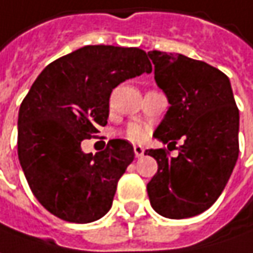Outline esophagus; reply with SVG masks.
<instances>
[{"mask_svg": "<svg viewBox=\"0 0 253 253\" xmlns=\"http://www.w3.org/2000/svg\"><path fill=\"white\" fill-rule=\"evenodd\" d=\"M134 154H136V157H141V156H144V147L143 146H134Z\"/></svg>", "mask_w": 253, "mask_h": 253, "instance_id": "obj_1", "label": "esophagus"}]
</instances>
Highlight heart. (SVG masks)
I'll return each instance as SVG.
<instances>
[{
	"instance_id": "heart-1",
	"label": "heart",
	"mask_w": 253,
	"mask_h": 253,
	"mask_svg": "<svg viewBox=\"0 0 253 253\" xmlns=\"http://www.w3.org/2000/svg\"><path fill=\"white\" fill-rule=\"evenodd\" d=\"M148 127L138 123V122H131L126 127V136L131 141H143L147 137Z\"/></svg>"
}]
</instances>
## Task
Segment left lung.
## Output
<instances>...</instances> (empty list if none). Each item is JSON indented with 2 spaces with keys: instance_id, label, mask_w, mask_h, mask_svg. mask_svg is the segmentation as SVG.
<instances>
[{
  "instance_id": "1",
  "label": "left lung",
  "mask_w": 253,
  "mask_h": 253,
  "mask_svg": "<svg viewBox=\"0 0 253 253\" xmlns=\"http://www.w3.org/2000/svg\"><path fill=\"white\" fill-rule=\"evenodd\" d=\"M154 79L170 109L154 137L175 147L146 150L159 170L147 184L156 212L182 219L207 211L224 191L239 154V110L225 73L181 53L150 50Z\"/></svg>"
}]
</instances>
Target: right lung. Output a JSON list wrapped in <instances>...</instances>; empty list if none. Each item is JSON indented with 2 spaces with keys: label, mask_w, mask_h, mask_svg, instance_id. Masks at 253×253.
<instances>
[{
  "label": "right lung",
  "mask_w": 253,
  "mask_h": 253,
  "mask_svg": "<svg viewBox=\"0 0 253 253\" xmlns=\"http://www.w3.org/2000/svg\"><path fill=\"white\" fill-rule=\"evenodd\" d=\"M151 72L138 48L87 45L49 63L22 100L18 159L29 188L50 214L87 224L110 210L117 182L134 160L122 138L84 154L81 143L107 125L112 90Z\"/></svg>",
  "instance_id": "add662e5"
}]
</instances>
